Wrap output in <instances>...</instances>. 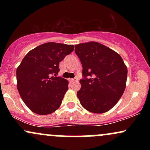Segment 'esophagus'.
Masks as SVG:
<instances>
[{
    "label": "esophagus",
    "mask_w": 150,
    "mask_h": 150,
    "mask_svg": "<svg viewBox=\"0 0 150 150\" xmlns=\"http://www.w3.org/2000/svg\"><path fill=\"white\" fill-rule=\"evenodd\" d=\"M70 81L71 82H77V78H73V79H70Z\"/></svg>",
    "instance_id": "34e87169"
}]
</instances>
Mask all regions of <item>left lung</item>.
<instances>
[{
	"instance_id": "left-lung-1",
	"label": "left lung",
	"mask_w": 150,
	"mask_h": 150,
	"mask_svg": "<svg viewBox=\"0 0 150 150\" xmlns=\"http://www.w3.org/2000/svg\"><path fill=\"white\" fill-rule=\"evenodd\" d=\"M75 52L82 65L83 79L77 92L81 105L92 113L107 112L126 87L128 68L121 56L96 42L77 44Z\"/></svg>"
}]
</instances>
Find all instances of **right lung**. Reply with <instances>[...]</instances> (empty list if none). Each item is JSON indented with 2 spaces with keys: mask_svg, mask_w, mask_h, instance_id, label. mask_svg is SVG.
<instances>
[{
  "mask_svg": "<svg viewBox=\"0 0 150 150\" xmlns=\"http://www.w3.org/2000/svg\"><path fill=\"white\" fill-rule=\"evenodd\" d=\"M74 50L73 45L49 42L27 53L17 68V88L32 112L47 115L61 105L68 81L58 77L59 63Z\"/></svg>",
  "mask_w": 150,
  "mask_h": 150,
  "instance_id": "right-lung-1",
  "label": "right lung"
}]
</instances>
